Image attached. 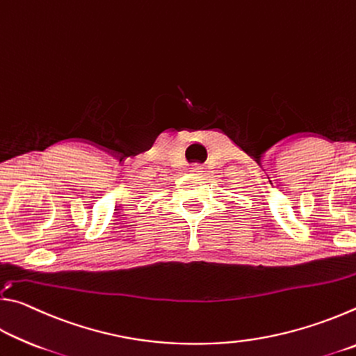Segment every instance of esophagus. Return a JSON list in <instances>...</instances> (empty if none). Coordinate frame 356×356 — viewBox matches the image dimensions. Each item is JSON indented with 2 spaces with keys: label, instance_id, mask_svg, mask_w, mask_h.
Returning a JSON list of instances; mask_svg holds the SVG:
<instances>
[{
  "label": "esophagus",
  "instance_id": "obj_1",
  "mask_svg": "<svg viewBox=\"0 0 356 356\" xmlns=\"http://www.w3.org/2000/svg\"><path fill=\"white\" fill-rule=\"evenodd\" d=\"M186 170H188L190 172H193V174H201L202 172V168H201V165H197V163H191V165H188L186 166Z\"/></svg>",
  "mask_w": 356,
  "mask_h": 356
}]
</instances>
